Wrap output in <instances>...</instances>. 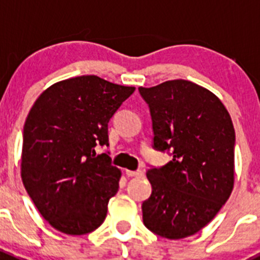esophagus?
<instances>
[{
	"instance_id": "1",
	"label": "esophagus",
	"mask_w": 260,
	"mask_h": 260,
	"mask_svg": "<svg viewBox=\"0 0 260 260\" xmlns=\"http://www.w3.org/2000/svg\"><path fill=\"white\" fill-rule=\"evenodd\" d=\"M125 175L128 177H142L143 171L142 170H137V171H131V170H125Z\"/></svg>"
}]
</instances>
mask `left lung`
I'll return each instance as SVG.
<instances>
[{"label": "left lung", "mask_w": 260, "mask_h": 260, "mask_svg": "<svg viewBox=\"0 0 260 260\" xmlns=\"http://www.w3.org/2000/svg\"><path fill=\"white\" fill-rule=\"evenodd\" d=\"M138 90L149 107L153 148L172 156L147 171L152 193L142 204L143 224L162 238L182 239L206 226L232 193L234 125L221 101L192 81Z\"/></svg>", "instance_id": "left-lung-1"}]
</instances>
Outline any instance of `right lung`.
Returning <instances> with one entry per match:
<instances>
[{"mask_svg":"<svg viewBox=\"0 0 260 260\" xmlns=\"http://www.w3.org/2000/svg\"><path fill=\"white\" fill-rule=\"evenodd\" d=\"M133 86L83 75L55 83L36 99L23 125L21 177L52 228L69 235L103 224L120 170L108 153V123Z\"/></svg>","mask_w":260,"mask_h":260,"instance_id":"1","label":"right lung"}]
</instances>
